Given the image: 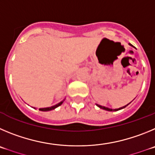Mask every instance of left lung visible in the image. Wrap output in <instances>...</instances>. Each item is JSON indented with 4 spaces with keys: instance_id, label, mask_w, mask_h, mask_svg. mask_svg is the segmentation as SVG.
I'll list each match as a JSON object with an SVG mask.
<instances>
[{
    "instance_id": "left-lung-1",
    "label": "left lung",
    "mask_w": 155,
    "mask_h": 155,
    "mask_svg": "<svg viewBox=\"0 0 155 155\" xmlns=\"http://www.w3.org/2000/svg\"><path fill=\"white\" fill-rule=\"evenodd\" d=\"M129 45H130V46H132L133 47V45H132L131 44H130V43H129ZM127 104V105H128ZM127 105H126V106H124V107H120V108H119V109H110V108H108V107H103V106H100V105H98V104H97V106L98 107H100V109H103V110H107V111H117V110H122V109H124V108H125V107H127Z\"/></svg>"
}]
</instances>
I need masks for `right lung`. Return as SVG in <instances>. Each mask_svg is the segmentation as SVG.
<instances>
[{
  "label": "right lung",
  "mask_w": 155,
  "mask_h": 155,
  "mask_svg": "<svg viewBox=\"0 0 155 155\" xmlns=\"http://www.w3.org/2000/svg\"><path fill=\"white\" fill-rule=\"evenodd\" d=\"M64 100H62V101H61L60 103H58V104H56V105L52 106V107H46V108H40L39 110H41V111H50V110H54V109L57 108V107H59V106H60V105H62V103H63V102H64Z\"/></svg>",
  "instance_id": "obj_1"
}]
</instances>
